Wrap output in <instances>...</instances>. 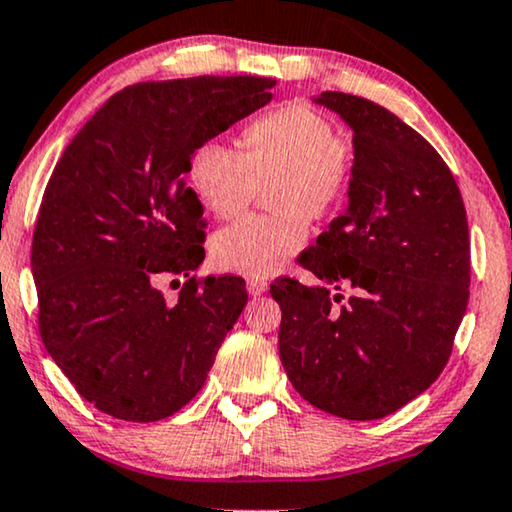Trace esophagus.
Returning a JSON list of instances; mask_svg holds the SVG:
<instances>
[{"mask_svg": "<svg viewBox=\"0 0 512 512\" xmlns=\"http://www.w3.org/2000/svg\"><path fill=\"white\" fill-rule=\"evenodd\" d=\"M266 290H269V285H266L262 278H250L248 280V292L253 294V297H259V294H264Z\"/></svg>", "mask_w": 512, "mask_h": 512, "instance_id": "34e87169", "label": "esophagus"}]
</instances>
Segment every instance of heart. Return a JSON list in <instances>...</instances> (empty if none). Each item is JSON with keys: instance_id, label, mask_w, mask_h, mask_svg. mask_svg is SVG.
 Returning <instances> with one entry per match:
<instances>
[{"instance_id": "heart-1", "label": "heart", "mask_w": 512, "mask_h": 512, "mask_svg": "<svg viewBox=\"0 0 512 512\" xmlns=\"http://www.w3.org/2000/svg\"><path fill=\"white\" fill-rule=\"evenodd\" d=\"M357 150L325 113L306 102H287L248 122L241 153L206 141L190 160V183L208 213L229 220L269 190L273 218H246L213 236L211 255L225 271L269 276L304 248L308 223L327 220L348 197Z\"/></svg>"}]
</instances>
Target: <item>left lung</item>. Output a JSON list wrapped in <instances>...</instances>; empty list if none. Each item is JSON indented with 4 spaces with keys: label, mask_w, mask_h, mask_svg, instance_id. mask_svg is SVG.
I'll return each instance as SVG.
<instances>
[{
    "label": "left lung",
    "mask_w": 512,
    "mask_h": 512,
    "mask_svg": "<svg viewBox=\"0 0 512 512\" xmlns=\"http://www.w3.org/2000/svg\"><path fill=\"white\" fill-rule=\"evenodd\" d=\"M315 102L352 127L357 167L345 211L299 255L325 285H271L278 352L315 408L378 420L448 364L469 304V222L455 176L422 134L371 99L327 90Z\"/></svg>",
    "instance_id": "obj_1"
}]
</instances>
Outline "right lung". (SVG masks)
<instances>
[{"label":"right lung","mask_w":512,"mask_h":512,"mask_svg":"<svg viewBox=\"0 0 512 512\" xmlns=\"http://www.w3.org/2000/svg\"><path fill=\"white\" fill-rule=\"evenodd\" d=\"M262 76L136 83L69 143L32 239L39 334L69 383L127 422L174 415L206 383L246 306L241 278H197L204 206L185 185L192 153L271 102ZM188 280L169 305L154 283Z\"/></svg>","instance_id":"right-lung-1"}]
</instances>
